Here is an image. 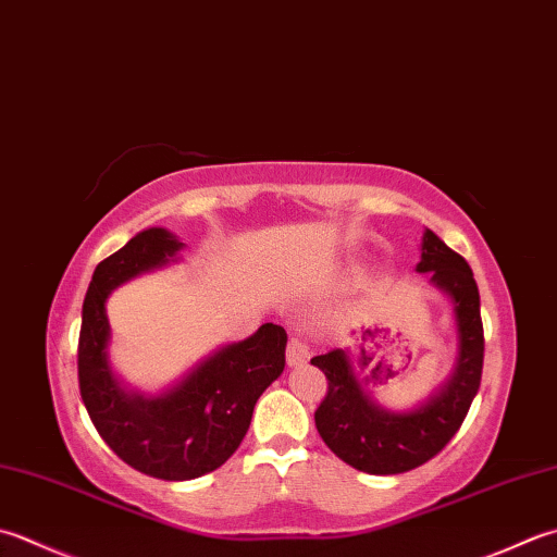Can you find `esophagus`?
I'll return each instance as SVG.
<instances>
[{
    "mask_svg": "<svg viewBox=\"0 0 557 557\" xmlns=\"http://www.w3.org/2000/svg\"><path fill=\"white\" fill-rule=\"evenodd\" d=\"M309 359V345L301 341V337H289L287 343V364H304Z\"/></svg>",
    "mask_w": 557,
    "mask_h": 557,
    "instance_id": "obj_1",
    "label": "esophagus"
}]
</instances>
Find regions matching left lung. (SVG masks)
Here are the masks:
<instances>
[{
  "label": "left lung",
  "mask_w": 557,
  "mask_h": 557,
  "mask_svg": "<svg viewBox=\"0 0 557 557\" xmlns=\"http://www.w3.org/2000/svg\"><path fill=\"white\" fill-rule=\"evenodd\" d=\"M418 272H430L434 285L449 294L459 331L456 369L437 396L396 416L369 400L345 350L311 359L329 379V394L313 412L315 430L337 459L372 475L406 473L434 459L459 432L481 388L485 337L471 265L428 228Z\"/></svg>",
  "instance_id": "1"
}]
</instances>
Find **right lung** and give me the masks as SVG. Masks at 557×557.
<instances>
[{"label": "right lung", "instance_id": "obj_1", "mask_svg": "<svg viewBox=\"0 0 557 557\" xmlns=\"http://www.w3.org/2000/svg\"><path fill=\"white\" fill-rule=\"evenodd\" d=\"M181 246L166 228H147L101 260L84 297L76 350L82 400L94 428L127 466L161 481H193L238 449L256 400L285 369L287 345L285 329L265 323L207 359L169 394H125L106 357V299L129 277L169 263Z\"/></svg>", "mask_w": 557, "mask_h": 557}]
</instances>
